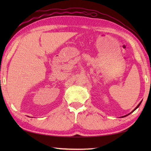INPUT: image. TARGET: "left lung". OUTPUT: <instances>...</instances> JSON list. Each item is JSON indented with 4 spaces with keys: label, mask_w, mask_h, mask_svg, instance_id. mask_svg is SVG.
<instances>
[{
    "label": "left lung",
    "mask_w": 151,
    "mask_h": 151,
    "mask_svg": "<svg viewBox=\"0 0 151 151\" xmlns=\"http://www.w3.org/2000/svg\"><path fill=\"white\" fill-rule=\"evenodd\" d=\"M142 101H141V102H139V103L138 104V105H137V106H136V107L135 108H134V110H132V111H131V112H130V113H129V114H127V115H124V116H122L121 117H126V116H127V115H130V114L131 113H132V112H133V111H135V110H136V109H137V108H138V107L139 106V105L141 104V103H142Z\"/></svg>",
    "instance_id": "1"
}]
</instances>
